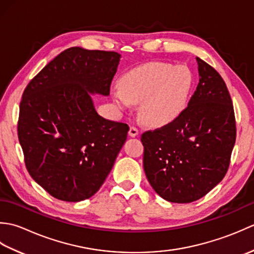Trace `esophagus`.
Returning <instances> with one entry per match:
<instances>
[{"instance_id": "1", "label": "esophagus", "mask_w": 254, "mask_h": 254, "mask_svg": "<svg viewBox=\"0 0 254 254\" xmlns=\"http://www.w3.org/2000/svg\"><path fill=\"white\" fill-rule=\"evenodd\" d=\"M138 130L135 127H131L130 130H128V135H130L131 137H135L138 135Z\"/></svg>"}]
</instances>
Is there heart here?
I'll return each mask as SVG.
<instances>
[{"mask_svg": "<svg viewBox=\"0 0 254 254\" xmlns=\"http://www.w3.org/2000/svg\"><path fill=\"white\" fill-rule=\"evenodd\" d=\"M193 87L194 76L188 66L150 62L124 74L112 96L120 107L142 101L139 113L143 120L152 126H165L185 112Z\"/></svg>", "mask_w": 254, "mask_h": 254, "instance_id": "obj_1", "label": "heart"}]
</instances>
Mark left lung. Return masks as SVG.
<instances>
[{"label": "left lung", "mask_w": 254, "mask_h": 254, "mask_svg": "<svg viewBox=\"0 0 254 254\" xmlns=\"http://www.w3.org/2000/svg\"><path fill=\"white\" fill-rule=\"evenodd\" d=\"M199 80L174 122L142 134L143 165L155 192L172 203H191L223 180L236 142L233 101L218 72L196 58Z\"/></svg>", "instance_id": "left-lung-1"}]
</instances>
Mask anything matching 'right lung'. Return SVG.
Here are the masks:
<instances>
[{
	"instance_id": "obj_1",
	"label": "right lung",
	"mask_w": 254,
	"mask_h": 254,
	"mask_svg": "<svg viewBox=\"0 0 254 254\" xmlns=\"http://www.w3.org/2000/svg\"><path fill=\"white\" fill-rule=\"evenodd\" d=\"M120 58L115 51L69 48L24 90L17 132L26 168L53 197L93 196L127 141V124L100 117L90 96L110 94Z\"/></svg>"
}]
</instances>
